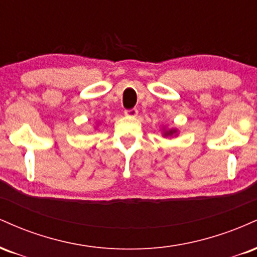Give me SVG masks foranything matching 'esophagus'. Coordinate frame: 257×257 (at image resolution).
I'll use <instances>...</instances> for the list:
<instances>
[{"instance_id": "34e87169", "label": "esophagus", "mask_w": 257, "mask_h": 257, "mask_svg": "<svg viewBox=\"0 0 257 257\" xmlns=\"http://www.w3.org/2000/svg\"><path fill=\"white\" fill-rule=\"evenodd\" d=\"M124 114L126 117H137L138 116V110L137 108H131V110H125Z\"/></svg>"}]
</instances>
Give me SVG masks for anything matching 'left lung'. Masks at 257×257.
<instances>
[{"label": "left lung", "mask_w": 257, "mask_h": 257, "mask_svg": "<svg viewBox=\"0 0 257 257\" xmlns=\"http://www.w3.org/2000/svg\"><path fill=\"white\" fill-rule=\"evenodd\" d=\"M176 133H178L176 129H168V131L163 132V135L164 137H173V135H175Z\"/></svg>", "instance_id": "8db88e82"}]
</instances>
